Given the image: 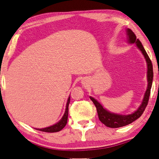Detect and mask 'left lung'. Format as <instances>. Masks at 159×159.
<instances>
[{
  "label": "left lung",
  "instance_id": "1",
  "mask_svg": "<svg viewBox=\"0 0 159 159\" xmlns=\"http://www.w3.org/2000/svg\"><path fill=\"white\" fill-rule=\"evenodd\" d=\"M127 35L129 36V42L131 43H135L143 53L144 57H145L146 62L148 63V89L146 90L145 97H144L143 101L142 104L137 111H135L134 113L130 114V115L124 116V115H118V114H115L110 113L106 110L103 108V107L99 104L96 99L90 97L91 100L93 102L95 107L97 108V114H98L99 119L100 121L105 124V126L110 128H118L128 125L131 124L137 118H139L143 115V112L147 107L148 103L150 94H151V89L152 86V82H153V65H152L151 59L149 58L147 52H145L143 44L141 43L140 41L138 39H137L136 35L134 32L131 29H127Z\"/></svg>",
  "mask_w": 159,
  "mask_h": 159
}]
</instances>
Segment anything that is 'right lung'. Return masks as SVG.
<instances>
[{"instance_id":"obj_1","label":"right lung","mask_w":159,"mask_h":159,"mask_svg":"<svg viewBox=\"0 0 159 159\" xmlns=\"http://www.w3.org/2000/svg\"><path fill=\"white\" fill-rule=\"evenodd\" d=\"M70 97H69L68 99H67V102L66 105V110H65V114L63 116V117L62 118L60 121L58 123H57L56 124L54 125L51 126L49 127H46L44 129H38L37 130L41 131V132H60V130H62L63 128L65 127V125L67 124V117H68V106H69V103H70Z\"/></svg>"}]
</instances>
